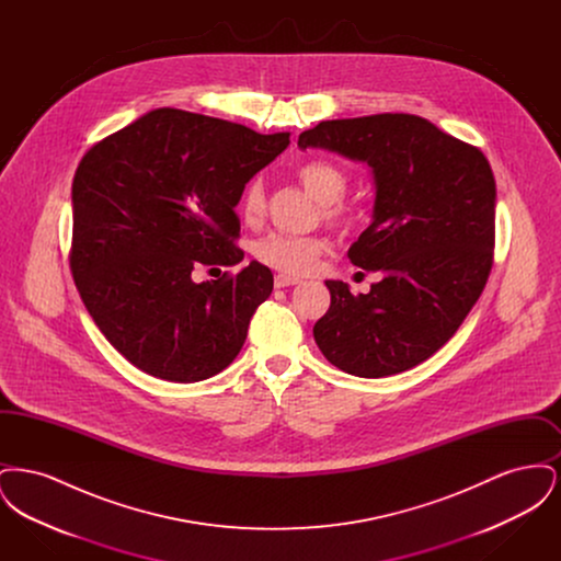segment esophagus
Masks as SVG:
<instances>
[{"label": "esophagus", "instance_id": "esophagus-1", "mask_svg": "<svg viewBox=\"0 0 561 561\" xmlns=\"http://www.w3.org/2000/svg\"><path fill=\"white\" fill-rule=\"evenodd\" d=\"M296 284H300L298 277H290V275H284V273L275 275V288H288V286H296Z\"/></svg>", "mask_w": 561, "mask_h": 561}]
</instances>
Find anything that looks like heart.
Segmentation results:
<instances>
[{
    "instance_id": "heart-1",
    "label": "heart",
    "mask_w": 561,
    "mask_h": 561,
    "mask_svg": "<svg viewBox=\"0 0 561 561\" xmlns=\"http://www.w3.org/2000/svg\"><path fill=\"white\" fill-rule=\"evenodd\" d=\"M296 176L321 204V216L339 227L353 225L357 213L341 197L347 191L348 179L345 170L332 161L313 160L298 165ZM241 216L248 222H256L265 213V187L261 179H252L241 195ZM256 256L261 263L282 273L302 275L316 267L323 252L320 238H300L288 233H271L256 243Z\"/></svg>"
}]
</instances>
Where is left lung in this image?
<instances>
[{
  "mask_svg": "<svg viewBox=\"0 0 561 561\" xmlns=\"http://www.w3.org/2000/svg\"><path fill=\"white\" fill-rule=\"evenodd\" d=\"M298 147L364 161L374 179L373 222L347 256L382 279L357 296L325 282L330 309L313 325L323 357L362 378L423 364L453 339L492 268L496 183L485 156L408 113L321 122Z\"/></svg>",
  "mask_w": 561,
  "mask_h": 561,
  "instance_id": "obj_1",
  "label": "left lung"
}]
</instances>
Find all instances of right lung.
Listing matches in <instances>:
<instances>
[{"label": "right lung", "instance_id": "1", "mask_svg": "<svg viewBox=\"0 0 561 561\" xmlns=\"http://www.w3.org/2000/svg\"><path fill=\"white\" fill-rule=\"evenodd\" d=\"M288 145L290 133L161 107L83 156L71 188L73 279L99 330L138 370L197 382L238 357L273 273L256 261L214 282L191 273L241 263L236 206Z\"/></svg>", "mask_w": 561, "mask_h": 561}]
</instances>
